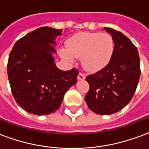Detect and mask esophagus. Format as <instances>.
<instances>
[{
  "instance_id": "esophagus-1",
  "label": "esophagus",
  "mask_w": 149,
  "mask_h": 149,
  "mask_svg": "<svg viewBox=\"0 0 149 149\" xmlns=\"http://www.w3.org/2000/svg\"><path fill=\"white\" fill-rule=\"evenodd\" d=\"M85 78L86 75L82 73V72H80V73L79 74V75H78V79H79V80H83V79H85Z\"/></svg>"
}]
</instances>
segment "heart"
I'll list each match as a JSON object with an SVG mask.
<instances>
[{"label": "heart", "mask_w": 149, "mask_h": 149, "mask_svg": "<svg viewBox=\"0 0 149 149\" xmlns=\"http://www.w3.org/2000/svg\"><path fill=\"white\" fill-rule=\"evenodd\" d=\"M69 51L63 49L61 55L72 61L74 57L81 58L83 66L90 71H97L106 67L114 52V41L110 35L101 32L79 33L68 41Z\"/></svg>", "instance_id": "1"}]
</instances>
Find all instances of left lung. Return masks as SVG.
<instances>
[{"instance_id":"1","label":"left lung","mask_w":149,"mask_h":149,"mask_svg":"<svg viewBox=\"0 0 149 149\" xmlns=\"http://www.w3.org/2000/svg\"><path fill=\"white\" fill-rule=\"evenodd\" d=\"M114 41L109 63L86 77L90 90L85 97L89 109L95 113L113 114L132 100L141 75L136 47L120 31L105 28Z\"/></svg>"}]
</instances>
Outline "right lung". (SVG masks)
<instances>
[{"label":"right lung","instance_id":"obj_1","mask_svg":"<svg viewBox=\"0 0 149 149\" xmlns=\"http://www.w3.org/2000/svg\"><path fill=\"white\" fill-rule=\"evenodd\" d=\"M63 29L42 27L14 44L7 65L14 99L35 115L51 114L61 106L64 94L77 82L79 70L63 71L55 66L52 53Z\"/></svg>","mask_w":149,"mask_h":149}]
</instances>
